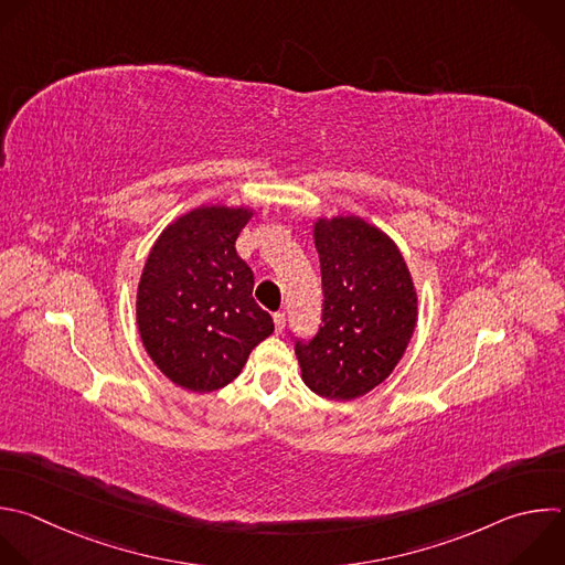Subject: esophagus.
<instances>
[{"label":"esophagus","instance_id":"34e87169","mask_svg":"<svg viewBox=\"0 0 565 565\" xmlns=\"http://www.w3.org/2000/svg\"><path fill=\"white\" fill-rule=\"evenodd\" d=\"M273 319H275V330L281 334L286 330V312H275Z\"/></svg>","mask_w":565,"mask_h":565}]
</instances>
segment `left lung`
I'll list each match as a JSON object with an SVG mask.
<instances>
[{"mask_svg": "<svg viewBox=\"0 0 565 565\" xmlns=\"http://www.w3.org/2000/svg\"><path fill=\"white\" fill-rule=\"evenodd\" d=\"M321 323L295 339L303 384L350 402L380 386L399 363L415 323L417 292L397 246L359 217L319 220Z\"/></svg>", "mask_w": 565, "mask_h": 565, "instance_id": "left-lung-1", "label": "left lung"}]
</instances>
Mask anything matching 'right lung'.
<instances>
[{
    "label": "right lung",
    "instance_id": "obj_1",
    "mask_svg": "<svg viewBox=\"0 0 565 565\" xmlns=\"http://www.w3.org/2000/svg\"><path fill=\"white\" fill-rule=\"evenodd\" d=\"M248 220L244 209H195L161 233L143 266L141 341L157 367L185 391L213 393L231 384L250 350L275 330L253 299V270L235 250Z\"/></svg>",
    "mask_w": 565,
    "mask_h": 565
}]
</instances>
